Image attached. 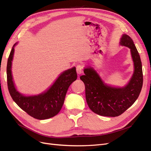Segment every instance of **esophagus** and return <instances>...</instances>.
<instances>
[{
  "label": "esophagus",
  "instance_id": "esophagus-1",
  "mask_svg": "<svg viewBox=\"0 0 151 151\" xmlns=\"http://www.w3.org/2000/svg\"><path fill=\"white\" fill-rule=\"evenodd\" d=\"M83 66L81 64H78L76 66V71L78 74H81L82 72H83Z\"/></svg>",
  "mask_w": 151,
  "mask_h": 151
}]
</instances>
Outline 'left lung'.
Returning <instances> with one entry per match:
<instances>
[{
	"mask_svg": "<svg viewBox=\"0 0 151 151\" xmlns=\"http://www.w3.org/2000/svg\"><path fill=\"white\" fill-rule=\"evenodd\" d=\"M120 44L130 49L135 70L129 83L122 88L108 86L103 82L93 68L84 69L80 77L86 89V99L94 113L104 116H118L130 107L138 98L143 85V73L139 52L133 40L124 34Z\"/></svg>",
	"mask_w": 151,
	"mask_h": 151,
	"instance_id": "left-lung-1",
	"label": "left lung"
}]
</instances>
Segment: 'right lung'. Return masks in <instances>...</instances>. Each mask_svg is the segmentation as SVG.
Segmentation results:
<instances>
[{"label":"right lung","mask_w":151,"mask_h":151,"mask_svg":"<svg viewBox=\"0 0 151 151\" xmlns=\"http://www.w3.org/2000/svg\"><path fill=\"white\" fill-rule=\"evenodd\" d=\"M14 46L9 56L7 65V87L11 96L22 110L36 119L45 120L55 116L64 103L68 87L77 78L76 67L63 72L45 93L35 96H24L16 91L12 81L11 65Z\"/></svg>","instance_id":"right-lung-1"}]
</instances>
